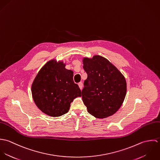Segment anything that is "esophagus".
I'll use <instances>...</instances> for the list:
<instances>
[{"label": "esophagus", "mask_w": 160, "mask_h": 160, "mask_svg": "<svg viewBox=\"0 0 160 160\" xmlns=\"http://www.w3.org/2000/svg\"><path fill=\"white\" fill-rule=\"evenodd\" d=\"M78 85H79V88L81 89V90H82V88H83V84H82V82H80L78 84Z\"/></svg>", "instance_id": "esophagus-1"}]
</instances>
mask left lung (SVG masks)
I'll return each mask as SVG.
<instances>
[{
	"label": "left lung",
	"instance_id": "left-lung-1",
	"mask_svg": "<svg viewBox=\"0 0 160 160\" xmlns=\"http://www.w3.org/2000/svg\"><path fill=\"white\" fill-rule=\"evenodd\" d=\"M88 74L82 98L88 113L98 118L115 113L126 93V82L119 71L105 58L95 55L83 60Z\"/></svg>",
	"mask_w": 160,
	"mask_h": 160
}]
</instances>
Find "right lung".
I'll return each instance as SVG.
<instances>
[{"instance_id": "1", "label": "right lung", "mask_w": 160, "mask_h": 160, "mask_svg": "<svg viewBox=\"0 0 160 160\" xmlns=\"http://www.w3.org/2000/svg\"><path fill=\"white\" fill-rule=\"evenodd\" d=\"M62 62L49 61L37 74L32 85V95L38 107L44 113L58 117L68 112L71 103L81 96L73 81V72Z\"/></svg>"}]
</instances>
